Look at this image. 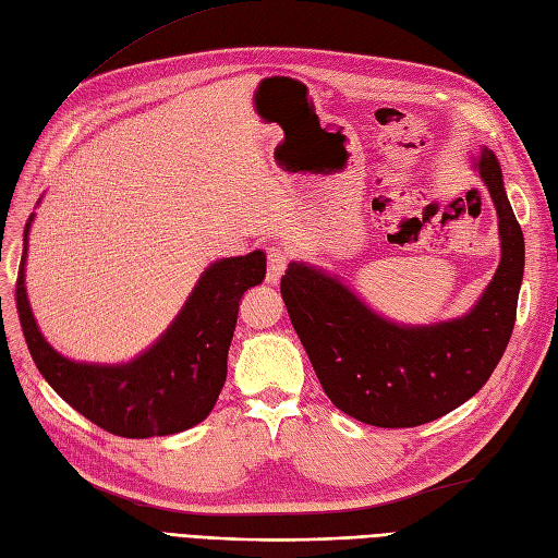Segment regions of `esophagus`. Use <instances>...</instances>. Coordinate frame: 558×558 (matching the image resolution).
Wrapping results in <instances>:
<instances>
[{
  "instance_id": "obj_1",
  "label": "esophagus",
  "mask_w": 558,
  "mask_h": 558,
  "mask_svg": "<svg viewBox=\"0 0 558 558\" xmlns=\"http://www.w3.org/2000/svg\"><path fill=\"white\" fill-rule=\"evenodd\" d=\"M266 259H268L266 280H268L270 284H278L280 278H282V274H284V268H288L290 254H288V250H284V247H278V245H276V247H268Z\"/></svg>"
}]
</instances>
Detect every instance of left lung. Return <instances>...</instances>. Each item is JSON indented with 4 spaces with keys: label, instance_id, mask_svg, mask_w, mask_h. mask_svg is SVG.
Wrapping results in <instances>:
<instances>
[{
    "label": "left lung",
    "instance_id": "obj_1",
    "mask_svg": "<svg viewBox=\"0 0 558 558\" xmlns=\"http://www.w3.org/2000/svg\"><path fill=\"white\" fill-rule=\"evenodd\" d=\"M497 209L499 266L460 318L401 325L379 316L349 284L306 262L280 280L290 320L327 398L349 417L405 428L434 422L474 396L509 344L525 245L493 150L471 157Z\"/></svg>",
    "mask_w": 558,
    "mask_h": 558
}]
</instances>
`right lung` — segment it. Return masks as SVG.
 Masks as SVG:
<instances>
[{
  "instance_id": "1",
  "label": "right lung",
  "mask_w": 558,
  "mask_h": 558,
  "mask_svg": "<svg viewBox=\"0 0 558 558\" xmlns=\"http://www.w3.org/2000/svg\"><path fill=\"white\" fill-rule=\"evenodd\" d=\"M33 219L35 214L23 231L16 306L27 349L49 387L80 415L124 438L169 436L203 422L223 389L240 299L264 280L266 254L254 250L207 266L167 332L134 361L77 363L49 344L27 302L25 262Z\"/></svg>"
}]
</instances>
